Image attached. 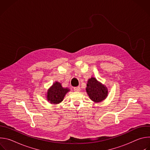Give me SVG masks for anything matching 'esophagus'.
<instances>
[{
	"instance_id": "esophagus-1",
	"label": "esophagus",
	"mask_w": 150,
	"mask_h": 150,
	"mask_svg": "<svg viewBox=\"0 0 150 150\" xmlns=\"http://www.w3.org/2000/svg\"><path fill=\"white\" fill-rule=\"evenodd\" d=\"M74 90L75 91L79 92V91H80V90H81V88H80V87H75V88H74Z\"/></svg>"
}]
</instances>
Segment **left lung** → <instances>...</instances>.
Here are the masks:
<instances>
[{"instance_id":"obj_1","label":"left lung","mask_w":150,"mask_h":150,"mask_svg":"<svg viewBox=\"0 0 150 150\" xmlns=\"http://www.w3.org/2000/svg\"><path fill=\"white\" fill-rule=\"evenodd\" d=\"M85 90L90 98L94 103H100L104 100L109 93L105 85L97 81L95 77L88 79Z\"/></svg>"}]
</instances>
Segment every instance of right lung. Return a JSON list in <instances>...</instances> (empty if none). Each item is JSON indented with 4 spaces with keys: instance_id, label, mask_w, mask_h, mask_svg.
<instances>
[{
    "instance_id": "right-lung-1",
    "label": "right lung",
    "mask_w": 150,
    "mask_h": 150,
    "mask_svg": "<svg viewBox=\"0 0 150 150\" xmlns=\"http://www.w3.org/2000/svg\"><path fill=\"white\" fill-rule=\"evenodd\" d=\"M69 91V88L63 87L61 83L56 81L47 90L46 94L47 100L51 104H59L63 101L65 95Z\"/></svg>"
}]
</instances>
